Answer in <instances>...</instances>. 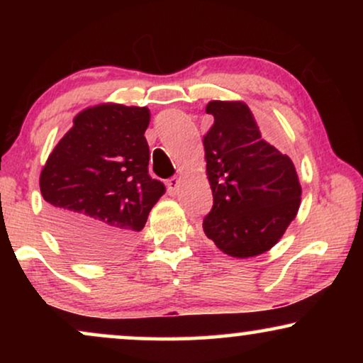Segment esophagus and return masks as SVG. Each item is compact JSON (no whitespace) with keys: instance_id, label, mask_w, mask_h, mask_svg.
Instances as JSON below:
<instances>
[{"instance_id":"34e87169","label":"esophagus","mask_w":363,"mask_h":363,"mask_svg":"<svg viewBox=\"0 0 363 363\" xmlns=\"http://www.w3.org/2000/svg\"><path fill=\"white\" fill-rule=\"evenodd\" d=\"M167 186H168V191H170L172 195H175V193L180 190V178L178 177L170 178V180L167 182Z\"/></svg>"}]
</instances>
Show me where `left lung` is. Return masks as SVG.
Here are the masks:
<instances>
[{
  "label": "left lung",
  "instance_id": "left-lung-1",
  "mask_svg": "<svg viewBox=\"0 0 363 363\" xmlns=\"http://www.w3.org/2000/svg\"><path fill=\"white\" fill-rule=\"evenodd\" d=\"M206 112L215 118L203 137L213 208L203 231L225 255H262L299 210L302 190L294 163L262 140L245 102L211 101Z\"/></svg>",
  "mask_w": 363,
  "mask_h": 363
}]
</instances>
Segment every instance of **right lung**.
I'll return each instance as SVG.
<instances>
[{"mask_svg":"<svg viewBox=\"0 0 363 363\" xmlns=\"http://www.w3.org/2000/svg\"><path fill=\"white\" fill-rule=\"evenodd\" d=\"M147 107L101 104L74 117L39 178L49 223L62 242L92 261L130 250L165 185L148 175Z\"/></svg>","mask_w":363,"mask_h":363,"instance_id":"right-lung-1","label":"right lung"}]
</instances>
